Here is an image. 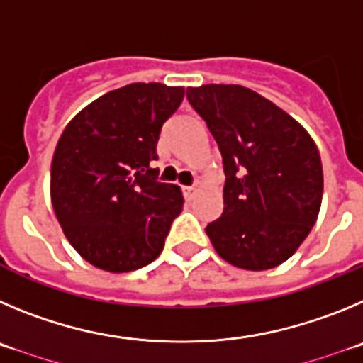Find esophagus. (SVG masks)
Here are the masks:
<instances>
[{
  "label": "esophagus",
  "instance_id": "34e87169",
  "mask_svg": "<svg viewBox=\"0 0 363 363\" xmlns=\"http://www.w3.org/2000/svg\"><path fill=\"white\" fill-rule=\"evenodd\" d=\"M197 189H199V182L195 186H184V188H182V194H184L186 199H191L195 194H197Z\"/></svg>",
  "mask_w": 363,
  "mask_h": 363
}]
</instances>
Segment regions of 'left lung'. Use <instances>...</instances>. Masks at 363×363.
<instances>
[{"label":"left lung","mask_w":363,"mask_h":363,"mask_svg":"<svg viewBox=\"0 0 363 363\" xmlns=\"http://www.w3.org/2000/svg\"><path fill=\"white\" fill-rule=\"evenodd\" d=\"M217 141L224 210L206 226L226 262L251 271L286 262L315 226L324 175L315 141L289 113L240 84L186 90Z\"/></svg>","instance_id":"8db88e82"}]
</instances>
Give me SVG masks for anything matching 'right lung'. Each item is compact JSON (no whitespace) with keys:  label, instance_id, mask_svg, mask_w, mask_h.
<instances>
[{"label":"right lung","instance_id":"right-lung-1","mask_svg":"<svg viewBox=\"0 0 363 363\" xmlns=\"http://www.w3.org/2000/svg\"><path fill=\"white\" fill-rule=\"evenodd\" d=\"M184 88L132 83L81 110L55 146L50 195L68 242L110 273L148 266L182 211L181 189L159 182L161 128Z\"/></svg>","mask_w":363,"mask_h":363}]
</instances>
